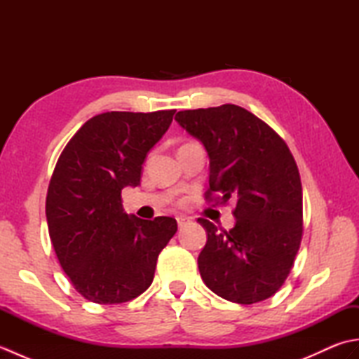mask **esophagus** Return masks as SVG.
<instances>
[{
	"mask_svg": "<svg viewBox=\"0 0 359 359\" xmlns=\"http://www.w3.org/2000/svg\"><path fill=\"white\" fill-rule=\"evenodd\" d=\"M188 222H189V220L185 219V217H177V225H179V228H184Z\"/></svg>",
	"mask_w": 359,
	"mask_h": 359,
	"instance_id": "1",
	"label": "esophagus"
}]
</instances>
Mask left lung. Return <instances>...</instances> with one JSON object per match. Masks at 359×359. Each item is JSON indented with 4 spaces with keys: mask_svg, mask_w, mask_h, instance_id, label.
Wrapping results in <instances>:
<instances>
[{
    "mask_svg": "<svg viewBox=\"0 0 359 359\" xmlns=\"http://www.w3.org/2000/svg\"><path fill=\"white\" fill-rule=\"evenodd\" d=\"M175 120L208 152L207 201L236 202L230 231L197 219L208 236L197 259L205 285L231 302L264 301L285 282L302 239V185L292 152L236 104L180 111Z\"/></svg>",
    "mask_w": 359,
    "mask_h": 359,
    "instance_id": "1",
    "label": "left lung"
}]
</instances>
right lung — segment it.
<instances>
[{"label":"right lung","instance_id":"obj_1","mask_svg":"<svg viewBox=\"0 0 359 359\" xmlns=\"http://www.w3.org/2000/svg\"><path fill=\"white\" fill-rule=\"evenodd\" d=\"M174 112L98 114L58 157L46 197L49 236L60 265L88 301L121 304L142 294L177 231L172 217L143 220L121 205V189L140 185L144 157Z\"/></svg>","mask_w":359,"mask_h":359}]
</instances>
